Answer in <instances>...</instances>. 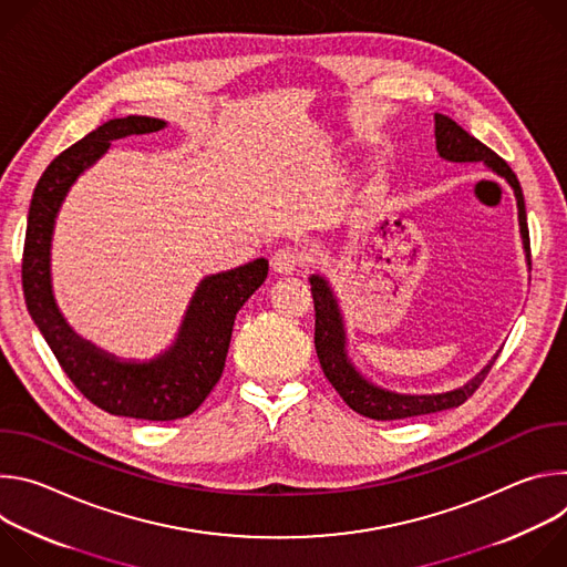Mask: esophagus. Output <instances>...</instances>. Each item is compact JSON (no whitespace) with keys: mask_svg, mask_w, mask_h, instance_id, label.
I'll list each match as a JSON object with an SVG mask.
<instances>
[{"mask_svg":"<svg viewBox=\"0 0 567 567\" xmlns=\"http://www.w3.org/2000/svg\"><path fill=\"white\" fill-rule=\"evenodd\" d=\"M300 265V256L293 249H278L271 256V269L280 276H289L296 271V267Z\"/></svg>","mask_w":567,"mask_h":567,"instance_id":"obj_1","label":"esophagus"}]
</instances>
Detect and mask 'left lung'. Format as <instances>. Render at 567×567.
Instances as JSON below:
<instances>
[{
    "mask_svg": "<svg viewBox=\"0 0 567 567\" xmlns=\"http://www.w3.org/2000/svg\"><path fill=\"white\" fill-rule=\"evenodd\" d=\"M435 147L440 158L449 161V164H484V168L492 171L514 190L516 206H518V228L523 239V251L529 265V230H527L525 197L512 168L496 152H492L487 145H482L477 138H473L453 118L444 114H435ZM326 235L332 237V230H328ZM309 285H311L313 309H316L313 346H316L320 368L330 379V383L337 388V392L343 396L348 406L363 417L388 422V420H406V417L457 409L460 403H464L475 392V388L482 383L484 377L489 374L494 361L498 359V352H496L468 381L444 392H396V390L383 388L370 381L350 357L343 307L330 278L322 274H311Z\"/></svg>",
    "mask_w": 567,
    "mask_h": 567,
    "instance_id": "left-lung-1",
    "label": "left lung"
}]
</instances>
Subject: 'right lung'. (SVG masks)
<instances>
[{"instance_id": "add662e5", "label": "right lung", "mask_w": 567, "mask_h": 567, "mask_svg": "<svg viewBox=\"0 0 567 567\" xmlns=\"http://www.w3.org/2000/svg\"><path fill=\"white\" fill-rule=\"evenodd\" d=\"M168 127L164 118H112L55 156L40 177L27 224L22 285L29 313L64 374L99 409L132 420L171 422L195 413L224 372L233 322L269 274V260L204 276L182 316L175 341L152 359H125L80 337L53 293L51 247L60 208L112 141Z\"/></svg>"}]
</instances>
